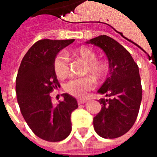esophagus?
I'll return each mask as SVG.
<instances>
[{
  "instance_id": "1",
  "label": "esophagus",
  "mask_w": 157,
  "mask_h": 157,
  "mask_svg": "<svg viewBox=\"0 0 157 157\" xmlns=\"http://www.w3.org/2000/svg\"><path fill=\"white\" fill-rule=\"evenodd\" d=\"M87 102V99H78V100H77V103H78L79 105H80V104H83V103H85V102Z\"/></svg>"
}]
</instances>
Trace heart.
<instances>
[{"instance_id":"1","label":"heart","mask_w":157,"mask_h":157,"mask_svg":"<svg viewBox=\"0 0 157 157\" xmlns=\"http://www.w3.org/2000/svg\"><path fill=\"white\" fill-rule=\"evenodd\" d=\"M74 57L86 64V73H91L97 79H101L108 73L109 65L103 60L98 59V55L92 48L81 47L73 52ZM54 70L59 78H65L70 73V66L67 56L64 52L56 55L54 60ZM95 86V81L91 76L83 78H75L69 81L65 85V91L69 94L82 98L86 92L92 90Z\"/></svg>"}]
</instances>
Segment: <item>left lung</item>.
<instances>
[{"label": "left lung", "mask_w": 157, "mask_h": 157, "mask_svg": "<svg viewBox=\"0 0 157 157\" xmlns=\"http://www.w3.org/2000/svg\"><path fill=\"white\" fill-rule=\"evenodd\" d=\"M105 52L109 63V75L98 92L109 98L99 100L100 112L93 118L97 134L105 139H114L126 134L138 116L142 99L139 67L129 52L107 35L86 42Z\"/></svg>", "instance_id": "8db88e82"}]
</instances>
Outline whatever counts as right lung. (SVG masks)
<instances>
[{
	"label": "right lung",
	"instance_id": "add662e5",
	"mask_svg": "<svg viewBox=\"0 0 157 157\" xmlns=\"http://www.w3.org/2000/svg\"><path fill=\"white\" fill-rule=\"evenodd\" d=\"M74 41L39 40L24 55L17 72L16 92L21 113L34 135L46 141H61L71 134V115L78 108L75 98L67 93L56 106L50 96L60 86L54 70L55 58Z\"/></svg>",
	"mask_w": 157,
	"mask_h": 157
}]
</instances>
